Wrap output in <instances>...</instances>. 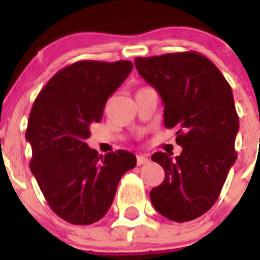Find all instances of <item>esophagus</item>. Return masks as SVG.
<instances>
[{"label": "esophagus", "instance_id": "obj_1", "mask_svg": "<svg viewBox=\"0 0 260 260\" xmlns=\"http://www.w3.org/2000/svg\"><path fill=\"white\" fill-rule=\"evenodd\" d=\"M147 162H149L148 155L143 154V155H138V156H137V164H138V165H144V164H147Z\"/></svg>", "mask_w": 260, "mask_h": 260}]
</instances>
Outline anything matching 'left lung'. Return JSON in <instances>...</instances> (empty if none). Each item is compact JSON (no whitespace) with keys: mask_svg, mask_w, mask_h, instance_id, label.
Listing matches in <instances>:
<instances>
[{"mask_svg":"<svg viewBox=\"0 0 260 260\" xmlns=\"http://www.w3.org/2000/svg\"><path fill=\"white\" fill-rule=\"evenodd\" d=\"M137 71L164 103V124L176 128L182 153L172 159L153 154L165 180L150 190L162 216L176 222L194 220L215 204L234 165L240 128L231 86L204 55L166 53L134 58Z\"/></svg>","mask_w":260,"mask_h":260,"instance_id":"8db88e82","label":"left lung"}]
</instances>
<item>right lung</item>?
Returning <instances> with one entry per match:
<instances>
[{"label": "right lung", "instance_id": "1", "mask_svg": "<svg viewBox=\"0 0 260 260\" xmlns=\"http://www.w3.org/2000/svg\"><path fill=\"white\" fill-rule=\"evenodd\" d=\"M131 61H79L58 71L39 92L29 115L30 170L53 213L73 225L106 214L122 175L137 165L126 150L99 155L86 139L109 96L132 72Z\"/></svg>", "mask_w": 260, "mask_h": 260}]
</instances>
